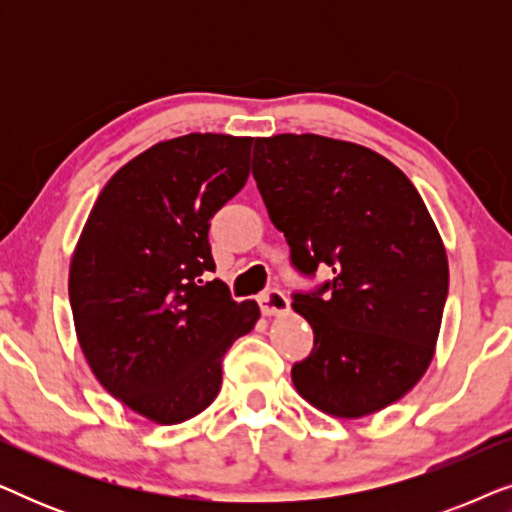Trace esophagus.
Returning <instances> with one entry per match:
<instances>
[{
    "label": "esophagus",
    "mask_w": 512,
    "mask_h": 512,
    "mask_svg": "<svg viewBox=\"0 0 512 512\" xmlns=\"http://www.w3.org/2000/svg\"><path fill=\"white\" fill-rule=\"evenodd\" d=\"M258 303H261L265 317H277V314L289 312V298H286L279 289L263 291L261 296H258Z\"/></svg>",
    "instance_id": "1"
}]
</instances>
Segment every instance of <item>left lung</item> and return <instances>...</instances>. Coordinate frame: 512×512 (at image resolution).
<instances>
[{
  "instance_id": "1",
  "label": "left lung",
  "mask_w": 512,
  "mask_h": 512,
  "mask_svg": "<svg viewBox=\"0 0 512 512\" xmlns=\"http://www.w3.org/2000/svg\"><path fill=\"white\" fill-rule=\"evenodd\" d=\"M254 179L291 263L333 272L319 291L293 293L314 331L293 387L338 419L396 403L436 354L450 284L422 195L380 153L321 135L258 137Z\"/></svg>"
}]
</instances>
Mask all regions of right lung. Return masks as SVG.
I'll use <instances>...</instances> for the list:
<instances>
[{
    "label": "right lung",
    "instance_id": "right-lung-1",
    "mask_svg": "<svg viewBox=\"0 0 512 512\" xmlns=\"http://www.w3.org/2000/svg\"><path fill=\"white\" fill-rule=\"evenodd\" d=\"M254 137L153 144L107 181L69 265L74 328L97 382L156 424L200 415L221 391V359L256 326L214 272L209 221L249 177Z\"/></svg>",
    "mask_w": 512,
    "mask_h": 512
}]
</instances>
